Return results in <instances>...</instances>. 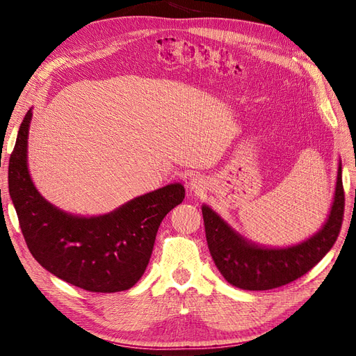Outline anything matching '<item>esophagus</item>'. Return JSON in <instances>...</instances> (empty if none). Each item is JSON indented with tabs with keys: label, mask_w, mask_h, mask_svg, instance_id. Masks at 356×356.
<instances>
[{
	"label": "esophagus",
	"mask_w": 356,
	"mask_h": 356,
	"mask_svg": "<svg viewBox=\"0 0 356 356\" xmlns=\"http://www.w3.org/2000/svg\"><path fill=\"white\" fill-rule=\"evenodd\" d=\"M188 189L189 191H195V192H200L204 189V180L199 176H195L192 179H189L188 181Z\"/></svg>",
	"instance_id": "obj_1"
}]
</instances>
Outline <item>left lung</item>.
Here are the masks:
<instances>
[{"instance_id": "left-lung-1", "label": "left lung", "mask_w": 356, "mask_h": 356, "mask_svg": "<svg viewBox=\"0 0 356 356\" xmlns=\"http://www.w3.org/2000/svg\"><path fill=\"white\" fill-rule=\"evenodd\" d=\"M345 208L342 161L339 159L334 195L322 228L298 244L270 247L238 232L209 204H202L208 247L227 282L242 290H271L289 284L312 270L338 239Z\"/></svg>"}]
</instances>
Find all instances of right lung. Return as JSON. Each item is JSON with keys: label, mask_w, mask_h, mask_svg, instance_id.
Listing matches in <instances>:
<instances>
[{"label": "right lung", "mask_w": 356, "mask_h": 356, "mask_svg": "<svg viewBox=\"0 0 356 356\" xmlns=\"http://www.w3.org/2000/svg\"><path fill=\"white\" fill-rule=\"evenodd\" d=\"M30 108L8 165V189L26 244L43 268L93 293L133 287L152 257L163 218L184 199L181 183L144 193L102 215H74L37 191L29 172Z\"/></svg>", "instance_id": "add662e5"}]
</instances>
